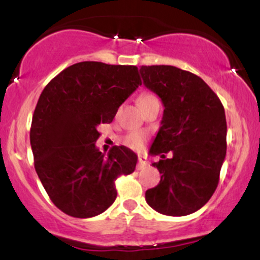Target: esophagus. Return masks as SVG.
<instances>
[{
	"mask_svg": "<svg viewBox=\"0 0 260 260\" xmlns=\"http://www.w3.org/2000/svg\"><path fill=\"white\" fill-rule=\"evenodd\" d=\"M148 165H149V164H148L147 157L142 156V155H140V156L138 157V165H137V169H138V170H143V169L147 168Z\"/></svg>",
	"mask_w": 260,
	"mask_h": 260,
	"instance_id": "1",
	"label": "esophagus"
}]
</instances>
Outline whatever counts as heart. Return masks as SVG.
Returning a JSON list of instances; mask_svg holds the SVG:
<instances>
[{"label":"heart","mask_w":260,"mask_h":260,"mask_svg":"<svg viewBox=\"0 0 260 260\" xmlns=\"http://www.w3.org/2000/svg\"><path fill=\"white\" fill-rule=\"evenodd\" d=\"M151 103H159L157 98L155 96L154 94H151V92H144V94L140 95L138 99L139 106L148 105V104H151ZM144 142H145V136L139 132L131 133L126 138V144L132 149H142L143 145H144Z\"/></svg>","instance_id":"heart-1"}]
</instances>
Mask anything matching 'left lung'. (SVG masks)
Here are the masks:
<instances>
[{
  "instance_id": "obj_1",
  "label": "left lung",
  "mask_w": 260,
  "mask_h": 260,
  "mask_svg": "<svg viewBox=\"0 0 260 260\" xmlns=\"http://www.w3.org/2000/svg\"><path fill=\"white\" fill-rule=\"evenodd\" d=\"M143 83L162 101L161 127L150 147L161 174L145 201L157 213L184 216L208 203L226 156L225 110L201 77L174 66H142ZM171 151L173 157L165 159Z\"/></svg>"
}]
</instances>
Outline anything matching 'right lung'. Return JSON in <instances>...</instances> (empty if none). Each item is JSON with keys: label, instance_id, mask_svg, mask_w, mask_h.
Listing matches in <instances>:
<instances>
[{"label": "right lung", "instance_id": "add662e5", "mask_svg": "<svg viewBox=\"0 0 260 260\" xmlns=\"http://www.w3.org/2000/svg\"><path fill=\"white\" fill-rule=\"evenodd\" d=\"M142 85L136 66L85 61L53 78L39 98L30 128L35 171L53 204L73 217L96 216L117 197L115 181L132 174L136 153L123 145L105 155L98 127Z\"/></svg>", "mask_w": 260, "mask_h": 260}]
</instances>
